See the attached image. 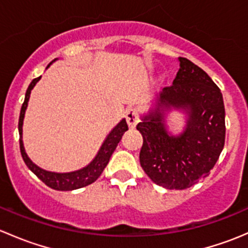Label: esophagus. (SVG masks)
<instances>
[{
	"mask_svg": "<svg viewBox=\"0 0 248 248\" xmlns=\"http://www.w3.org/2000/svg\"><path fill=\"white\" fill-rule=\"evenodd\" d=\"M126 121H127V124H128L129 128H134V127L137 126V124H138V121H139V115H138V111H137V109L131 108V109L127 110Z\"/></svg>",
	"mask_w": 248,
	"mask_h": 248,
	"instance_id": "obj_1",
	"label": "esophagus"
}]
</instances>
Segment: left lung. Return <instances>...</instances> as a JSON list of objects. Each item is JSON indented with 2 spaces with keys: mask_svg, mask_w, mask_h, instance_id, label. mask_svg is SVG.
Masks as SVG:
<instances>
[{
  "mask_svg": "<svg viewBox=\"0 0 248 248\" xmlns=\"http://www.w3.org/2000/svg\"><path fill=\"white\" fill-rule=\"evenodd\" d=\"M170 86L159 94L155 111L137 124L142 136L140 166L158 186L185 189L206 177L216 164L226 139L224 104L221 90L204 71L185 57ZM188 108L186 131L168 136L164 108Z\"/></svg>",
  "mask_w": 248,
  "mask_h": 248,
  "instance_id": "obj_1",
  "label": "left lung"
}]
</instances>
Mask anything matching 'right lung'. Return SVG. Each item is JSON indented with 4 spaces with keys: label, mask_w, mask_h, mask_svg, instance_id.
I'll use <instances>...</instances> for the list:
<instances>
[{
    "label": "right lung",
    "mask_w": 248,
    "mask_h": 248,
    "mask_svg": "<svg viewBox=\"0 0 248 248\" xmlns=\"http://www.w3.org/2000/svg\"><path fill=\"white\" fill-rule=\"evenodd\" d=\"M41 79V77L36 78L31 81L29 89L26 91V96H25V101L22 103L21 110H20V117H19V134H20V152H21L22 159H24L25 164L29 167V169L36 175L38 179H41L46 186H49L50 188L56 189V191H72V189L81 188V187L87 186V185H91L92 182L96 181L101 174L103 172L104 168L108 164L110 157H111L112 152L116 149L117 144L121 140L122 136L126 131H128V126H127L126 120H122L116 127L111 131V133L109 134L108 138H107L104 144L102 145L101 150H99L98 155L96 156V158L91 162L87 167H85L84 169H80L78 171L73 172H64V174H59V172H51L46 171L41 169L39 167H37L36 164L32 163L31 159L27 157L26 152H25L24 145H22V121H24L25 116V110L27 108V103H29L30 93H31V90L33 89L34 85L37 84V81Z\"/></svg>",
    "instance_id": "obj_1"
}]
</instances>
